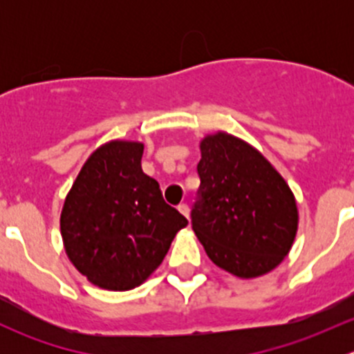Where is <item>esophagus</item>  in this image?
<instances>
[{
	"mask_svg": "<svg viewBox=\"0 0 354 354\" xmlns=\"http://www.w3.org/2000/svg\"><path fill=\"white\" fill-rule=\"evenodd\" d=\"M178 210H180L185 217L190 216V207H188L187 203H180V205H178Z\"/></svg>",
	"mask_w": 354,
	"mask_h": 354,
	"instance_id": "34e87169",
	"label": "esophagus"
}]
</instances>
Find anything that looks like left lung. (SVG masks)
<instances>
[{"mask_svg": "<svg viewBox=\"0 0 354 354\" xmlns=\"http://www.w3.org/2000/svg\"><path fill=\"white\" fill-rule=\"evenodd\" d=\"M200 152L192 227L205 253L243 279L270 272L289 253L298 230L291 188L257 149L233 135H207Z\"/></svg>", "mask_w": 354, "mask_h": 354, "instance_id": "1", "label": "left lung"}]
</instances>
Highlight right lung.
Here are the masks:
<instances>
[{"label":"right lung","instance_id":"right-lung-1","mask_svg":"<svg viewBox=\"0 0 354 354\" xmlns=\"http://www.w3.org/2000/svg\"><path fill=\"white\" fill-rule=\"evenodd\" d=\"M144 144L113 140L85 160L62 210L68 259L92 284L128 291L160 266L188 224L142 171Z\"/></svg>","mask_w":354,"mask_h":354}]
</instances>
